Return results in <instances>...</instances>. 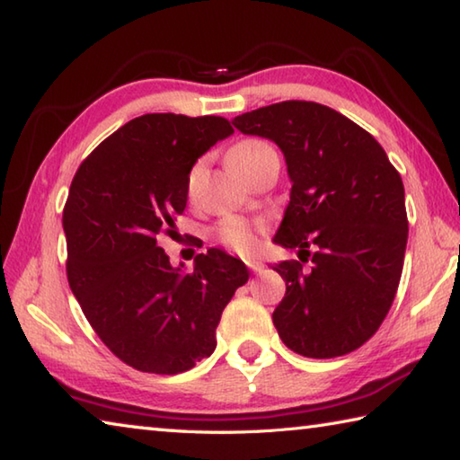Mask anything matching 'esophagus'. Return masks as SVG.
Instances as JSON below:
<instances>
[{"instance_id":"esophagus-1","label":"esophagus","mask_w":460,"mask_h":460,"mask_svg":"<svg viewBox=\"0 0 460 460\" xmlns=\"http://www.w3.org/2000/svg\"><path fill=\"white\" fill-rule=\"evenodd\" d=\"M246 266H248L252 272H262V270H264V264L260 262V260H256V258H248V260H246Z\"/></svg>"}]
</instances>
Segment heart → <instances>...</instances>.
<instances>
[{
    "label": "heart",
    "instance_id": "b5f03b06",
    "mask_svg": "<svg viewBox=\"0 0 460 460\" xmlns=\"http://www.w3.org/2000/svg\"><path fill=\"white\" fill-rule=\"evenodd\" d=\"M264 148H268V146L262 142H254V140L242 142L238 146H234L228 158H234V155H248V154H254V152L264 150ZM196 176H198V168H194L192 176H190V184H194ZM216 234H218L220 242H224V244L234 248V250H238V252H248V250L254 246L252 224L244 218H238V216H228V218H224L220 222L218 230H216Z\"/></svg>",
    "mask_w": 460,
    "mask_h": 460
}]
</instances>
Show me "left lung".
Wrapping results in <instances>:
<instances>
[{
	"label": "left lung",
	"mask_w": 460,
	"mask_h": 460,
	"mask_svg": "<svg viewBox=\"0 0 460 460\" xmlns=\"http://www.w3.org/2000/svg\"><path fill=\"white\" fill-rule=\"evenodd\" d=\"M242 134L284 154L290 200L272 242L310 256V272L272 266L286 294L272 320L282 342L308 358L357 350L378 331L401 282L409 222L404 186L367 129L314 102H282L236 116Z\"/></svg>",
	"instance_id": "8db88e82"
}]
</instances>
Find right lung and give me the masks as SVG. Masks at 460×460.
I'll return each instance as SVG.
<instances>
[{
    "label": "right lung",
    "instance_id": "right-lung-1",
    "mask_svg": "<svg viewBox=\"0 0 460 460\" xmlns=\"http://www.w3.org/2000/svg\"><path fill=\"white\" fill-rule=\"evenodd\" d=\"M234 134L220 116L146 114L106 137L75 172L64 208L67 282L102 342L126 365L178 375L216 349V328L250 272L220 248L194 270L158 246L186 210L190 172Z\"/></svg>",
    "mask_w": 460,
    "mask_h": 460
}]
</instances>
